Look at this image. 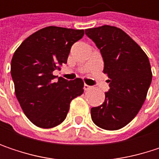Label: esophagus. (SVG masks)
<instances>
[{
    "instance_id": "esophagus-1",
    "label": "esophagus",
    "mask_w": 159,
    "mask_h": 159,
    "mask_svg": "<svg viewBox=\"0 0 159 159\" xmlns=\"http://www.w3.org/2000/svg\"><path fill=\"white\" fill-rule=\"evenodd\" d=\"M91 88H92L91 85H88V84H84V89L85 91H87V90H89V89H91Z\"/></svg>"
}]
</instances>
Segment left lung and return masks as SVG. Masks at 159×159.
Instances as JSON below:
<instances>
[{
  "mask_svg": "<svg viewBox=\"0 0 159 159\" xmlns=\"http://www.w3.org/2000/svg\"><path fill=\"white\" fill-rule=\"evenodd\" d=\"M100 49L110 90L102 105L91 109L93 122L108 131L126 126L139 112L152 81L147 55L123 30L112 25L85 29Z\"/></svg>",
  "mask_w": 159,
  "mask_h": 159,
  "instance_id": "left-lung-1",
  "label": "left lung"
}]
</instances>
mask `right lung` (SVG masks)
I'll use <instances>...</instances> for the list:
<instances>
[{
	"mask_svg": "<svg viewBox=\"0 0 159 159\" xmlns=\"http://www.w3.org/2000/svg\"><path fill=\"white\" fill-rule=\"evenodd\" d=\"M83 29L47 26L30 35L11 61L16 96L25 115L38 127L48 129L66 118L71 101L84 93V81L56 80L53 71L67 62L71 47Z\"/></svg>",
	"mask_w": 159,
	"mask_h": 159,
	"instance_id": "right-lung-1",
	"label": "right lung"
}]
</instances>
